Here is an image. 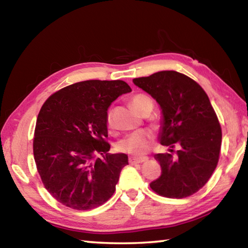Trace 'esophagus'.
<instances>
[{
    "mask_svg": "<svg viewBox=\"0 0 248 248\" xmlns=\"http://www.w3.org/2000/svg\"><path fill=\"white\" fill-rule=\"evenodd\" d=\"M146 161H148V157H134V156L129 157L130 164H138V163H144Z\"/></svg>",
    "mask_w": 248,
    "mask_h": 248,
    "instance_id": "34e87169",
    "label": "esophagus"
}]
</instances>
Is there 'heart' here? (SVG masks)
<instances>
[{
    "mask_svg": "<svg viewBox=\"0 0 248 248\" xmlns=\"http://www.w3.org/2000/svg\"><path fill=\"white\" fill-rule=\"evenodd\" d=\"M131 105L138 112L142 114L145 109L150 107L153 108V100L148 95L138 94L134 95L131 98ZM107 124L108 125H110L111 124L110 112L107 114ZM152 133L148 131V130H139V131L130 133L128 136L124 137L118 142L117 148L121 152L131 154L134 155V156H141V155L148 152L151 143H152Z\"/></svg>",
    "mask_w": 248,
    "mask_h": 248,
    "instance_id": "1",
    "label": "heart"
}]
</instances>
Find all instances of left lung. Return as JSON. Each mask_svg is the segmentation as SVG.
I'll return each mask as SVG.
<instances>
[{
	"label": "left lung",
	"instance_id": "1",
	"mask_svg": "<svg viewBox=\"0 0 248 248\" xmlns=\"http://www.w3.org/2000/svg\"><path fill=\"white\" fill-rule=\"evenodd\" d=\"M134 85L156 100L162 110L158 141L173 152L158 153L162 174L150 184L167 198H186L202 188L215 171L222 131L208 95L198 83L176 71L133 78Z\"/></svg>",
	"mask_w": 248,
	"mask_h": 248
}]
</instances>
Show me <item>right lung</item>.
<instances>
[{
    "mask_svg": "<svg viewBox=\"0 0 248 248\" xmlns=\"http://www.w3.org/2000/svg\"><path fill=\"white\" fill-rule=\"evenodd\" d=\"M131 92L120 79H90L58 91L37 118L33 157L50 195L75 210L97 208L114 195L128 155L108 153L107 110ZM98 153L103 159H94Z\"/></svg>",
    "mask_w": 248,
    "mask_h": 248,
    "instance_id": "add662e5",
    "label": "right lung"
}]
</instances>
